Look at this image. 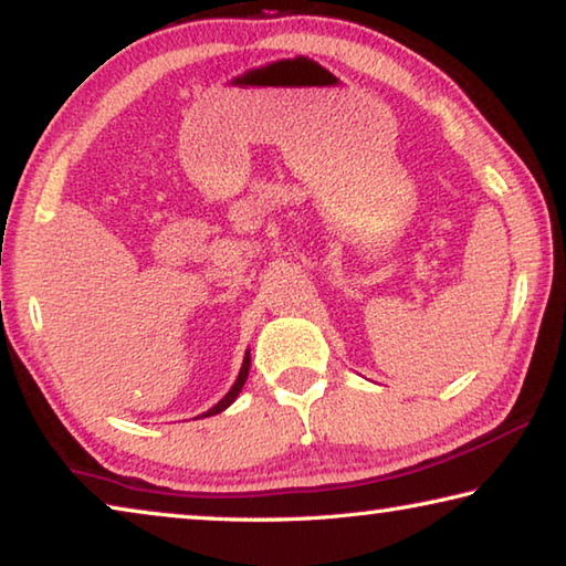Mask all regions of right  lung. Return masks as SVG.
I'll list each match as a JSON object with an SVG mask.
<instances>
[{"mask_svg":"<svg viewBox=\"0 0 566 566\" xmlns=\"http://www.w3.org/2000/svg\"><path fill=\"white\" fill-rule=\"evenodd\" d=\"M249 364H252V357H249V349H247V354H244V361H242V369H239V375H237V381H234V385H232V389H229L227 395H224L222 399H219L212 409H207L202 417H212V415H219V411H224L229 405H232V401L239 397V391H242V387H244L247 377H249Z\"/></svg>","mask_w":566,"mask_h":566,"instance_id":"right-lung-1","label":"right lung"}]
</instances>
